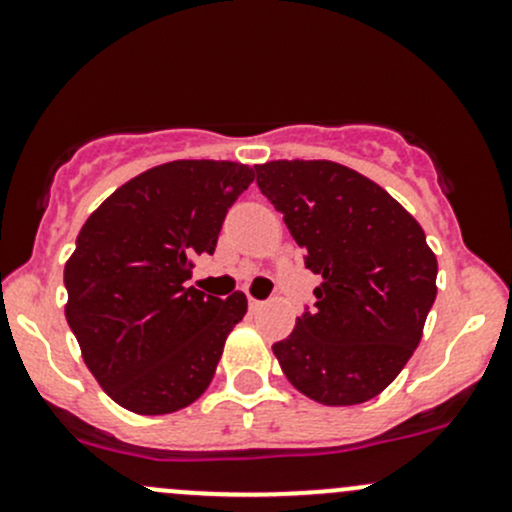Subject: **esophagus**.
Returning a JSON list of instances; mask_svg holds the SVG:
<instances>
[{"instance_id":"esophagus-1","label":"esophagus","mask_w":512,"mask_h":512,"mask_svg":"<svg viewBox=\"0 0 512 512\" xmlns=\"http://www.w3.org/2000/svg\"><path fill=\"white\" fill-rule=\"evenodd\" d=\"M247 304H250V309H252V312H257V309H262V307H265V302H262V299H255V297H250V299H247Z\"/></svg>"}]
</instances>
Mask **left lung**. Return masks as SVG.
<instances>
[{
	"label": "left lung",
	"mask_w": 512,
	"mask_h": 512,
	"mask_svg": "<svg viewBox=\"0 0 512 512\" xmlns=\"http://www.w3.org/2000/svg\"><path fill=\"white\" fill-rule=\"evenodd\" d=\"M304 265L322 277L312 312L272 344L289 384L324 406L379 396L421 342L438 262L421 225L381 185L332 160L255 165Z\"/></svg>",
	"instance_id": "8db88e82"
}]
</instances>
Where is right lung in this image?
Here are the masks:
<instances>
[{
  "instance_id": "1",
  "label": "right lung",
  "mask_w": 512,
  "mask_h": 512,
  "mask_svg": "<svg viewBox=\"0 0 512 512\" xmlns=\"http://www.w3.org/2000/svg\"><path fill=\"white\" fill-rule=\"evenodd\" d=\"M252 180L255 170L232 160H173L121 185L81 227L64 267L66 322L123 409L173 414L213 381L247 297H210L185 282Z\"/></svg>"
}]
</instances>
